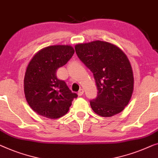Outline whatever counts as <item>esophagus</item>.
Here are the masks:
<instances>
[{
	"instance_id": "obj_1",
	"label": "esophagus",
	"mask_w": 158,
	"mask_h": 158,
	"mask_svg": "<svg viewBox=\"0 0 158 158\" xmlns=\"http://www.w3.org/2000/svg\"><path fill=\"white\" fill-rule=\"evenodd\" d=\"M83 93H84V90L81 88V89H80L78 92H77V95H78L79 96H81V95H83Z\"/></svg>"
}]
</instances>
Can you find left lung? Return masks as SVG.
<instances>
[{
    "label": "left lung",
    "instance_id": "left-lung-1",
    "mask_svg": "<svg viewBox=\"0 0 158 158\" xmlns=\"http://www.w3.org/2000/svg\"><path fill=\"white\" fill-rule=\"evenodd\" d=\"M75 52L93 73L98 95L90 101L96 114L111 117L127 106L133 92L134 77L126 55L112 43L95 40L77 44Z\"/></svg>",
    "mask_w": 158,
    "mask_h": 158
}]
</instances>
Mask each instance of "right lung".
Instances as JSON below:
<instances>
[{
    "mask_svg": "<svg viewBox=\"0 0 158 158\" xmlns=\"http://www.w3.org/2000/svg\"><path fill=\"white\" fill-rule=\"evenodd\" d=\"M74 52L70 45H51L40 50L30 61L24 77V93L30 107L38 115L50 119L62 117L77 97L56 76L57 70Z\"/></svg>",
    "mask_w": 158,
    "mask_h": 158,
    "instance_id": "1",
    "label": "right lung"
}]
</instances>
